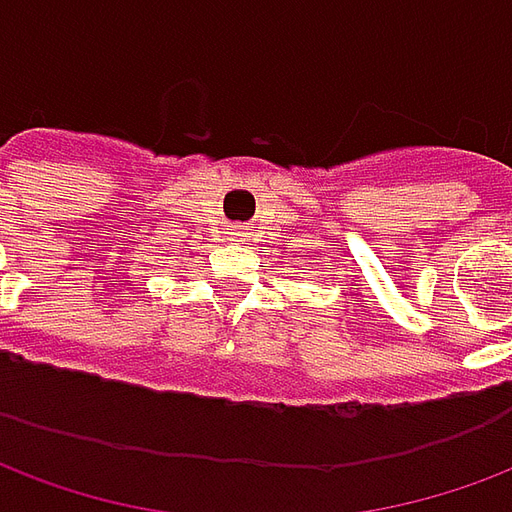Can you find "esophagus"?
I'll list each match as a JSON object with an SVG mask.
<instances>
[{"label":"esophagus","mask_w":512,"mask_h":512,"mask_svg":"<svg viewBox=\"0 0 512 512\" xmlns=\"http://www.w3.org/2000/svg\"><path fill=\"white\" fill-rule=\"evenodd\" d=\"M236 236H241V227H238V230H236Z\"/></svg>","instance_id":"34e87169"}]
</instances>
